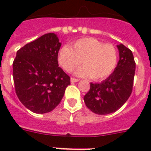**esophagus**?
<instances>
[{"instance_id": "34e87169", "label": "esophagus", "mask_w": 151, "mask_h": 151, "mask_svg": "<svg viewBox=\"0 0 151 151\" xmlns=\"http://www.w3.org/2000/svg\"><path fill=\"white\" fill-rule=\"evenodd\" d=\"M78 79H77V78H70V81L72 83H73V82H78Z\"/></svg>"}]
</instances>
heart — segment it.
I'll list each match as a JSON object with an SVG mask.
<instances>
[{"instance_id": "obj_1", "label": "heart", "mask_w": 151, "mask_h": 151, "mask_svg": "<svg viewBox=\"0 0 151 151\" xmlns=\"http://www.w3.org/2000/svg\"><path fill=\"white\" fill-rule=\"evenodd\" d=\"M118 51L114 45L103 44L94 37L76 41L72 45L63 46L58 54V62L66 72H71L81 64L77 71L81 77H91L92 80L102 81L108 78L116 68Z\"/></svg>"}]
</instances>
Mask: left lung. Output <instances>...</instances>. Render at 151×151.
Segmentation results:
<instances>
[{"label":"left lung","mask_w":151,"mask_h":151,"mask_svg":"<svg viewBox=\"0 0 151 151\" xmlns=\"http://www.w3.org/2000/svg\"><path fill=\"white\" fill-rule=\"evenodd\" d=\"M119 61L114 71L102 82L91 83L89 91L84 96L85 105L95 114H109L124 105L133 88L136 62L133 54L120 44Z\"/></svg>","instance_id":"8db88e82"}]
</instances>
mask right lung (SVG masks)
<instances>
[{
  "label": "right lung",
  "instance_id": "obj_1",
  "mask_svg": "<svg viewBox=\"0 0 151 151\" xmlns=\"http://www.w3.org/2000/svg\"><path fill=\"white\" fill-rule=\"evenodd\" d=\"M60 46L56 34L49 33L17 51L12 64L15 93L32 112L54 110L70 84V78L58 63Z\"/></svg>",
  "mask_w": 151,
  "mask_h": 151
}]
</instances>
